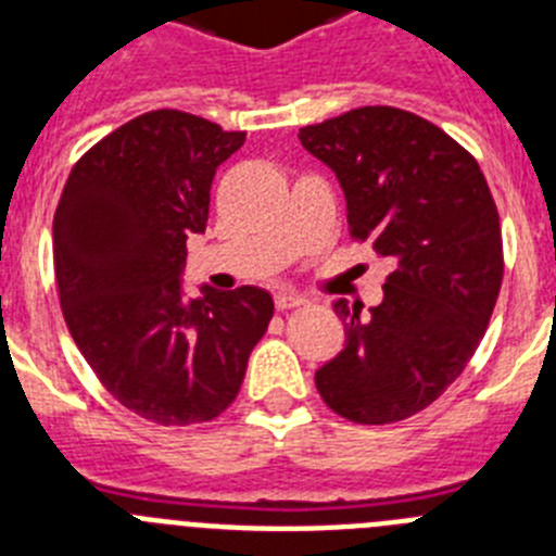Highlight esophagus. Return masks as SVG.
Instances as JSON below:
<instances>
[{"instance_id":"obj_1","label":"esophagus","mask_w":556,"mask_h":556,"mask_svg":"<svg viewBox=\"0 0 556 556\" xmlns=\"http://www.w3.org/2000/svg\"><path fill=\"white\" fill-rule=\"evenodd\" d=\"M303 294L298 292H278L275 294V308L278 312H287V308H294V306H303Z\"/></svg>"}]
</instances>
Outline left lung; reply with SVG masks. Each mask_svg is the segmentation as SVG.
I'll return each instance as SVG.
<instances>
[{
  "mask_svg": "<svg viewBox=\"0 0 556 556\" xmlns=\"http://www.w3.org/2000/svg\"><path fill=\"white\" fill-rule=\"evenodd\" d=\"M301 141L345 191L351 236L392 262L365 317L333 301L345 348L314 384L353 424H395L443 395L488 331L504 275L493 194L468 150L401 108H356Z\"/></svg>",
  "mask_w": 556,
  "mask_h": 556,
  "instance_id": "left-lung-1",
  "label": "left lung"
}]
</instances>
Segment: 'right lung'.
I'll return each instance as SVG.
<instances>
[{
    "label": "right lung",
    "mask_w": 556,
    "mask_h": 556,
    "mask_svg": "<svg viewBox=\"0 0 556 556\" xmlns=\"http://www.w3.org/2000/svg\"><path fill=\"white\" fill-rule=\"evenodd\" d=\"M244 144L184 111L141 113L83 155L52 223L63 317L122 406L161 426L233 404L273 320L258 287L186 298V239L205 233L211 180Z\"/></svg>",
    "instance_id": "1"
}]
</instances>
